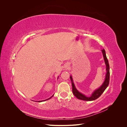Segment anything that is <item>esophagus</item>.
<instances>
[{
	"mask_svg": "<svg viewBox=\"0 0 127 127\" xmlns=\"http://www.w3.org/2000/svg\"><path fill=\"white\" fill-rule=\"evenodd\" d=\"M68 67H68V66H67V67H66V69H68Z\"/></svg>",
	"mask_w": 127,
	"mask_h": 127,
	"instance_id": "34e87169",
	"label": "esophagus"
}]
</instances>
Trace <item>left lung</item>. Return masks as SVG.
Returning a JSON list of instances; mask_svg holds the SVG:
<instances>
[{"instance_id":"1","label":"left lung","mask_w":127,"mask_h":127,"mask_svg":"<svg viewBox=\"0 0 127 127\" xmlns=\"http://www.w3.org/2000/svg\"><path fill=\"white\" fill-rule=\"evenodd\" d=\"M101 51L103 56L104 60L105 65H106V73L105 75V78L104 81V82L102 84V85L99 87H98L97 89H96L95 91H94L93 93L92 94V95L90 96H86V95L82 94V93H80V92H79L76 89L75 84L74 83V82H73L72 76H70L71 84H72V93L78 99H81V100H83V101H91L95 100V99H96L100 96L102 95V94L104 92V91L105 90L107 87L109 85V81H110V67H109V61L107 60V59L106 58L105 50L103 49Z\"/></svg>"}]
</instances>
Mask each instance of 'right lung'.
<instances>
[{
  "label": "right lung",
  "mask_w": 127,
  "mask_h": 127,
  "mask_svg": "<svg viewBox=\"0 0 127 127\" xmlns=\"http://www.w3.org/2000/svg\"><path fill=\"white\" fill-rule=\"evenodd\" d=\"M54 95H53L52 96H51L50 97V98H48V99H45V100H43V101H38V102H43V101H47V100H48V99H50L52 97H53V96Z\"/></svg>",
  "instance_id": "obj_1"
}]
</instances>
